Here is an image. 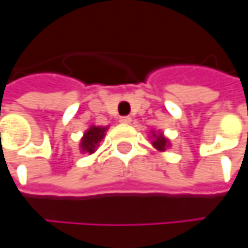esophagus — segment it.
Returning a JSON list of instances; mask_svg holds the SVG:
<instances>
[{"label":"esophagus","instance_id":"34e87169","mask_svg":"<svg viewBox=\"0 0 248 248\" xmlns=\"http://www.w3.org/2000/svg\"><path fill=\"white\" fill-rule=\"evenodd\" d=\"M120 123H123V124H128V123H131V117H129V116L120 117Z\"/></svg>","mask_w":248,"mask_h":248}]
</instances>
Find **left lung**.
I'll return each instance as SVG.
<instances>
[{
	"label": "left lung",
	"instance_id": "8db88e82",
	"mask_svg": "<svg viewBox=\"0 0 248 248\" xmlns=\"http://www.w3.org/2000/svg\"><path fill=\"white\" fill-rule=\"evenodd\" d=\"M153 137H155L153 146L157 149V150H166L167 145H168V140L163 137V134H158V135L153 134Z\"/></svg>",
	"mask_w": 248,
	"mask_h": 248
}]
</instances>
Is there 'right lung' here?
<instances>
[{
	"label": "right lung",
	"mask_w": 248,
	"mask_h": 248,
	"mask_svg": "<svg viewBox=\"0 0 248 248\" xmlns=\"http://www.w3.org/2000/svg\"><path fill=\"white\" fill-rule=\"evenodd\" d=\"M105 131H106V128H103V127H91L84 134V138L81 139L82 152H87L90 155L93 153L96 146H98V143L105 137Z\"/></svg>",
	"instance_id": "1"
}]
</instances>
